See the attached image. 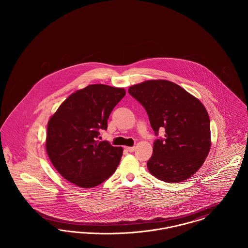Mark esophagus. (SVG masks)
Returning <instances> with one entry per match:
<instances>
[{"instance_id":"34e87169","label":"esophagus","mask_w":248,"mask_h":248,"mask_svg":"<svg viewBox=\"0 0 248 248\" xmlns=\"http://www.w3.org/2000/svg\"><path fill=\"white\" fill-rule=\"evenodd\" d=\"M125 149H126V151L129 152V153H133V152H135V150H136L135 147H126Z\"/></svg>"}]
</instances>
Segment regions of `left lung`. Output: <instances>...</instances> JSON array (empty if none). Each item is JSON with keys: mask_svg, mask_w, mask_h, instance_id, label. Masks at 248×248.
<instances>
[{"mask_svg": "<svg viewBox=\"0 0 248 248\" xmlns=\"http://www.w3.org/2000/svg\"><path fill=\"white\" fill-rule=\"evenodd\" d=\"M129 93L146 109L155 136L147 165L150 173L167 183L191 177L203 164L211 147L210 120L196 97L176 83L152 80L131 86Z\"/></svg>", "mask_w": 248, "mask_h": 248, "instance_id": "obj_1", "label": "left lung"}]
</instances>
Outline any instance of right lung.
I'll list each match as a JSON object with an SVG mask.
<instances>
[{"label":"right lung","mask_w":248,"mask_h":248,"mask_svg":"<svg viewBox=\"0 0 248 248\" xmlns=\"http://www.w3.org/2000/svg\"><path fill=\"white\" fill-rule=\"evenodd\" d=\"M125 95L124 88L91 84L71 94L48 122L46 152L59 174L82 188H93L118 167L123 148L97 140L100 129Z\"/></svg>","instance_id":"right-lung-1"}]
</instances>
